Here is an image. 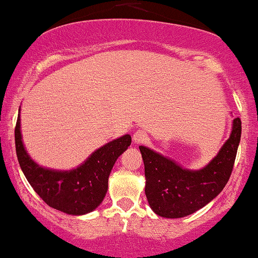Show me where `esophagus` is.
I'll use <instances>...</instances> for the list:
<instances>
[{"label": "esophagus", "mask_w": 258, "mask_h": 258, "mask_svg": "<svg viewBox=\"0 0 258 258\" xmlns=\"http://www.w3.org/2000/svg\"><path fill=\"white\" fill-rule=\"evenodd\" d=\"M133 140H134V142L137 143V144L144 143L148 140V135H147V133L144 132V130L139 129V130H136L135 134H134Z\"/></svg>", "instance_id": "34e87169"}]
</instances>
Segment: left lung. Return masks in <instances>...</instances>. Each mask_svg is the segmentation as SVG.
Returning a JSON list of instances; mask_svg holds the SVG:
<instances>
[{
    "instance_id": "8db88e82",
    "label": "left lung",
    "mask_w": 258,
    "mask_h": 258,
    "mask_svg": "<svg viewBox=\"0 0 258 258\" xmlns=\"http://www.w3.org/2000/svg\"><path fill=\"white\" fill-rule=\"evenodd\" d=\"M242 122L232 119L229 139L216 156L203 168H183L170 157L140 146L144 162L146 196L153 211L165 218L196 213L220 194L230 178L241 141Z\"/></svg>"
}]
</instances>
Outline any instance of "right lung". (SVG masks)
Instances as JSON below:
<instances>
[{
    "instance_id": "add662e5",
    "label": "right lung",
    "mask_w": 258,
    "mask_h": 258,
    "mask_svg": "<svg viewBox=\"0 0 258 258\" xmlns=\"http://www.w3.org/2000/svg\"><path fill=\"white\" fill-rule=\"evenodd\" d=\"M20 112L15 128L16 154L29 184L49 207L62 213L81 216L94 211L105 197L111 169L132 144V136L125 134L105 143L79 167L57 170L37 164L28 154L21 134Z\"/></svg>"
}]
</instances>
